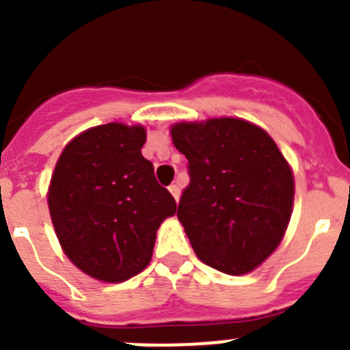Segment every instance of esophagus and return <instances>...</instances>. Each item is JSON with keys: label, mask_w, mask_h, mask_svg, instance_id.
<instances>
[{"label": "esophagus", "mask_w": 350, "mask_h": 350, "mask_svg": "<svg viewBox=\"0 0 350 350\" xmlns=\"http://www.w3.org/2000/svg\"><path fill=\"white\" fill-rule=\"evenodd\" d=\"M168 189L172 193V196L175 198V202H178V196H180V187H178V184H172Z\"/></svg>", "instance_id": "esophagus-1"}]
</instances>
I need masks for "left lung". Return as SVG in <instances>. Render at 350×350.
Segmentation results:
<instances>
[{
  "mask_svg": "<svg viewBox=\"0 0 350 350\" xmlns=\"http://www.w3.org/2000/svg\"><path fill=\"white\" fill-rule=\"evenodd\" d=\"M173 144L187 157L189 185L177 215L194 252L228 275L254 270L287 228L295 180L270 135L242 119L180 122Z\"/></svg>",
  "mask_w": 350,
  "mask_h": 350,
  "instance_id": "obj_1",
  "label": "left lung"
}]
</instances>
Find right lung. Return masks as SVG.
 <instances>
[{
    "instance_id": "obj_1",
    "label": "right lung",
    "mask_w": 350,
    "mask_h": 350,
    "mask_svg": "<svg viewBox=\"0 0 350 350\" xmlns=\"http://www.w3.org/2000/svg\"><path fill=\"white\" fill-rule=\"evenodd\" d=\"M142 126L88 129L64 147L49 187L55 234L70 261L103 282H124L152 258L156 231L177 203L142 156Z\"/></svg>"
}]
</instances>
